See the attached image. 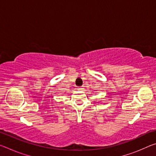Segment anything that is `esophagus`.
<instances>
[{"mask_svg": "<svg viewBox=\"0 0 156 156\" xmlns=\"http://www.w3.org/2000/svg\"><path fill=\"white\" fill-rule=\"evenodd\" d=\"M78 89H79V90H83V88L82 87H79V88H78Z\"/></svg>", "mask_w": 156, "mask_h": 156, "instance_id": "obj_1", "label": "esophagus"}]
</instances>
